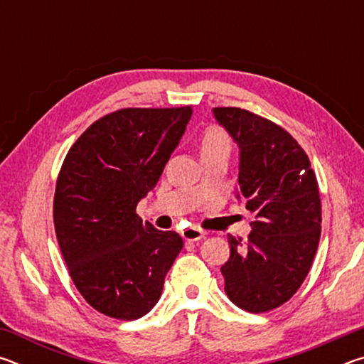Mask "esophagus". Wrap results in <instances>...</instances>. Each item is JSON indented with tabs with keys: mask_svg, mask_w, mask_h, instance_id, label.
Wrapping results in <instances>:
<instances>
[{
	"mask_svg": "<svg viewBox=\"0 0 364 364\" xmlns=\"http://www.w3.org/2000/svg\"><path fill=\"white\" fill-rule=\"evenodd\" d=\"M181 236L183 239H186V241H200L202 237H205V231L200 230V228L197 226H189L186 230L181 231Z\"/></svg>",
	"mask_w": 364,
	"mask_h": 364,
	"instance_id": "1",
	"label": "esophagus"
}]
</instances>
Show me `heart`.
<instances>
[{"instance_id": "1", "label": "heart", "mask_w": 364, "mask_h": 364, "mask_svg": "<svg viewBox=\"0 0 364 364\" xmlns=\"http://www.w3.org/2000/svg\"><path fill=\"white\" fill-rule=\"evenodd\" d=\"M202 154L213 152V151H228L230 149V138L228 134L218 127H208L202 134L200 139Z\"/></svg>"}]
</instances>
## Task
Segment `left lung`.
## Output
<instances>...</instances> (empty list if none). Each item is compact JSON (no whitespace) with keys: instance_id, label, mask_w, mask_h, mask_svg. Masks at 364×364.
<instances>
[{"instance_id":"8db88e82","label":"left lung","mask_w":364,"mask_h":364,"mask_svg":"<svg viewBox=\"0 0 364 364\" xmlns=\"http://www.w3.org/2000/svg\"><path fill=\"white\" fill-rule=\"evenodd\" d=\"M213 115L241 151L239 191L255 215L247 241L228 236L225 291L245 311L274 310L299 291L316 254V175L300 144L276 123L239 107H215Z\"/></svg>"}]
</instances>
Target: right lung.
Returning <instances> with one entry per match:
<instances>
[{
  "instance_id": "add662e5",
  "label": "right lung",
  "mask_w": 364,
  "mask_h": 364,
  "mask_svg": "<svg viewBox=\"0 0 364 364\" xmlns=\"http://www.w3.org/2000/svg\"><path fill=\"white\" fill-rule=\"evenodd\" d=\"M191 115V106L115 110L64 159L53 205L58 242L73 284L102 315L132 321L149 313L183 249L180 234L143 223L136 205L156 188Z\"/></svg>"
}]
</instances>
